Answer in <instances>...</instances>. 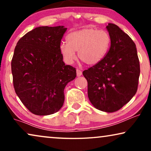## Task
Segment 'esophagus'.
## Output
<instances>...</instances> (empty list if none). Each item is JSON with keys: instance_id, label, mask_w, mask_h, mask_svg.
<instances>
[{"instance_id": "1", "label": "esophagus", "mask_w": 151, "mask_h": 151, "mask_svg": "<svg viewBox=\"0 0 151 151\" xmlns=\"http://www.w3.org/2000/svg\"><path fill=\"white\" fill-rule=\"evenodd\" d=\"M76 73H77V76L78 77H80V76H82V72L80 71V69H76Z\"/></svg>"}]
</instances>
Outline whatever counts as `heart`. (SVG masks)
<instances>
[{"label":"heart","instance_id":"heart-1","mask_svg":"<svg viewBox=\"0 0 151 151\" xmlns=\"http://www.w3.org/2000/svg\"><path fill=\"white\" fill-rule=\"evenodd\" d=\"M63 42L60 51L67 64L71 65L76 60L75 51L80 60L88 65L100 63L106 55L111 45L110 34L106 30L85 28L70 33Z\"/></svg>","mask_w":151,"mask_h":151}]
</instances>
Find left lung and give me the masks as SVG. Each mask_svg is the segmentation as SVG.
Segmentation results:
<instances>
[{"mask_svg":"<svg viewBox=\"0 0 151 151\" xmlns=\"http://www.w3.org/2000/svg\"><path fill=\"white\" fill-rule=\"evenodd\" d=\"M111 47L100 63L83 71L88 82V97L97 109L118 111L135 96L140 73L135 42L116 24L106 26Z\"/></svg>","mask_w":151,"mask_h":151,"instance_id":"obj_1","label":"left lung"}]
</instances>
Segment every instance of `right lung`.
I'll list each match as a JSON object with an SVG mask.
<instances>
[{"label": "right lung", "mask_w": 151, "mask_h": 151, "mask_svg": "<svg viewBox=\"0 0 151 151\" xmlns=\"http://www.w3.org/2000/svg\"><path fill=\"white\" fill-rule=\"evenodd\" d=\"M64 26L38 27L22 37L14 49L12 73L15 92L26 108L37 115L58 111L64 89L76 77L60 51Z\"/></svg>", "instance_id": "obj_1"}]
</instances>
